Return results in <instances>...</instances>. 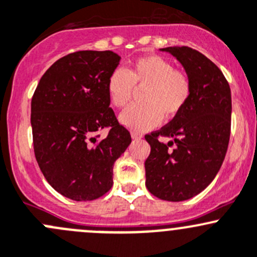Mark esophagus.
Masks as SVG:
<instances>
[{"instance_id":"esophagus-1","label":"esophagus","mask_w":257,"mask_h":257,"mask_svg":"<svg viewBox=\"0 0 257 257\" xmlns=\"http://www.w3.org/2000/svg\"><path fill=\"white\" fill-rule=\"evenodd\" d=\"M131 137H132V139H134V140H141L144 136H142L141 134H137V132H132Z\"/></svg>"}]
</instances>
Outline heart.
<instances>
[{"label": "heart", "mask_w": 257, "mask_h": 257, "mask_svg": "<svg viewBox=\"0 0 257 257\" xmlns=\"http://www.w3.org/2000/svg\"><path fill=\"white\" fill-rule=\"evenodd\" d=\"M142 104L123 111L120 121L134 131H147L166 118H173L183 111L192 94V83L184 71L158 55H145L128 69H116L107 80L111 104L126 107L134 97L135 89H142Z\"/></svg>", "instance_id": "heart-1"}]
</instances>
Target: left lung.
I'll return each mask as SVG.
<instances>
[{
	"label": "left lung",
	"mask_w": 257,
	"mask_h": 257,
	"mask_svg": "<svg viewBox=\"0 0 257 257\" xmlns=\"http://www.w3.org/2000/svg\"><path fill=\"white\" fill-rule=\"evenodd\" d=\"M183 65L192 94L183 111L158 131L146 135V187L168 202H182L204 190L225 158L231 127V92L221 70L189 47L162 48ZM161 137L172 141L165 144Z\"/></svg>",
	"instance_id": "obj_1"
}]
</instances>
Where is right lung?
<instances>
[{
	"label": "right lung",
	"instance_id": "obj_1",
	"mask_svg": "<svg viewBox=\"0 0 257 257\" xmlns=\"http://www.w3.org/2000/svg\"><path fill=\"white\" fill-rule=\"evenodd\" d=\"M121 57L111 50H79L44 73L31 104L36 160L47 182L64 197L88 202L112 187L115 161L131 135L110 107L107 80ZM109 128L99 139L98 132Z\"/></svg>",
	"mask_w": 257,
	"mask_h": 257
}]
</instances>
